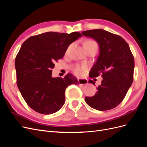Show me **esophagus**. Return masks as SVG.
<instances>
[{
  "mask_svg": "<svg viewBox=\"0 0 147 147\" xmlns=\"http://www.w3.org/2000/svg\"><path fill=\"white\" fill-rule=\"evenodd\" d=\"M78 82L80 84H82V85H84V84H86L88 83V80L83 79V78H78Z\"/></svg>",
  "mask_w": 147,
  "mask_h": 147,
  "instance_id": "esophagus-1",
  "label": "esophagus"
}]
</instances>
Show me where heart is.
Instances as JSON below:
<instances>
[{"label": "heart", "instance_id": "obj_1", "mask_svg": "<svg viewBox=\"0 0 147 147\" xmlns=\"http://www.w3.org/2000/svg\"><path fill=\"white\" fill-rule=\"evenodd\" d=\"M92 45H97L96 42L94 40H86L84 41L83 43V47L84 48L85 47H90ZM87 69L86 66L85 65H75L72 67V70L74 73L78 75V76H82L83 75L84 72H86Z\"/></svg>", "mask_w": 147, "mask_h": 147}]
</instances>
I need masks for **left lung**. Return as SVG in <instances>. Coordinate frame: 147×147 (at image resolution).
Listing matches in <instances>:
<instances>
[{
	"mask_svg": "<svg viewBox=\"0 0 147 147\" xmlns=\"http://www.w3.org/2000/svg\"><path fill=\"white\" fill-rule=\"evenodd\" d=\"M92 37L99 45L100 53L89 76L94 78L101 75V84L92 97H86V104L97 110L115 108L124 99L134 79V59L127 43L118 35L103 29L82 32ZM93 84L95 82L88 81Z\"/></svg>",
	"mask_w": 147,
	"mask_h": 147,
	"instance_id": "8db88e82",
	"label": "left lung"
}]
</instances>
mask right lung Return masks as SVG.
<instances>
[{
	"instance_id": "1",
	"label": "right lung",
	"mask_w": 147,
	"mask_h": 147,
	"mask_svg": "<svg viewBox=\"0 0 147 147\" xmlns=\"http://www.w3.org/2000/svg\"><path fill=\"white\" fill-rule=\"evenodd\" d=\"M80 37L77 32H48L29 37L21 45L15 59L16 83L26 103L35 112L45 115L57 112L64 104L67 87L78 83L70 73L63 78H53L51 69Z\"/></svg>"
}]
</instances>
